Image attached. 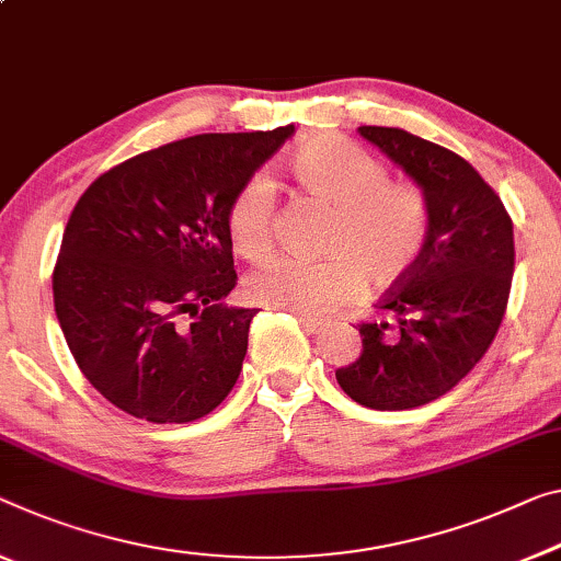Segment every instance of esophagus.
Segmentation results:
<instances>
[{
	"label": "esophagus",
	"instance_id": "obj_1",
	"mask_svg": "<svg viewBox=\"0 0 561 561\" xmlns=\"http://www.w3.org/2000/svg\"><path fill=\"white\" fill-rule=\"evenodd\" d=\"M298 321L308 333H321L325 329L323 321H318V318H310V316H298Z\"/></svg>",
	"mask_w": 561,
	"mask_h": 561
}]
</instances>
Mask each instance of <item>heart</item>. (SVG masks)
Returning <instances> with one entry per match:
<instances>
[{
	"mask_svg": "<svg viewBox=\"0 0 561 561\" xmlns=\"http://www.w3.org/2000/svg\"><path fill=\"white\" fill-rule=\"evenodd\" d=\"M290 175L308 195L335 208L323 261L290 255L268 257L248 275L245 290L255 304L331 313L364 288H389L416 268L431 236V203L419 185L391 180L383 160L343 137H313L288 160ZM275 185L255 172L230 197L226 230L236 251L257 261L273 248Z\"/></svg>",
	"mask_w": 561,
	"mask_h": 561,
	"instance_id": "heart-1",
	"label": "heart"
}]
</instances>
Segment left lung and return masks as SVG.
Here are the masks:
<instances>
[{
    "instance_id": "obj_1",
    "label": "left lung",
    "mask_w": 561,
    "mask_h": 561,
    "mask_svg": "<svg viewBox=\"0 0 561 561\" xmlns=\"http://www.w3.org/2000/svg\"><path fill=\"white\" fill-rule=\"evenodd\" d=\"M358 133L409 172L431 203V236L407 278L358 323L364 351L335 381L360 407L416 409L449 393L502 325L514 273V230L502 197L459 154L399 127Z\"/></svg>"
}]
</instances>
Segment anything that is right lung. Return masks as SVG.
<instances>
[{
  "mask_svg": "<svg viewBox=\"0 0 561 561\" xmlns=\"http://www.w3.org/2000/svg\"><path fill=\"white\" fill-rule=\"evenodd\" d=\"M290 135L185 137L102 172L77 201L55 313L84 378L119 411L187 424L232 391L257 310L222 304L238 280L226 210Z\"/></svg>",
  "mask_w": 561,
  "mask_h": 561,
  "instance_id": "right-lung-1",
  "label": "right lung"
}]
</instances>
